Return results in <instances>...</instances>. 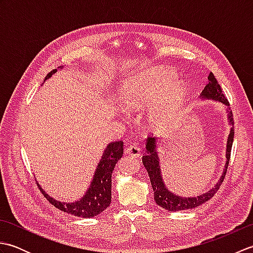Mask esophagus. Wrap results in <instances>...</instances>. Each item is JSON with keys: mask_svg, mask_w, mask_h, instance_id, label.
<instances>
[{"mask_svg": "<svg viewBox=\"0 0 253 253\" xmlns=\"http://www.w3.org/2000/svg\"><path fill=\"white\" fill-rule=\"evenodd\" d=\"M128 155H130L132 158H140L141 157V149L132 144V146L128 147L125 151Z\"/></svg>", "mask_w": 253, "mask_h": 253, "instance_id": "34e87169", "label": "esophagus"}]
</instances>
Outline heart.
<instances>
[{"label": "heart", "instance_id": "1", "mask_svg": "<svg viewBox=\"0 0 253 253\" xmlns=\"http://www.w3.org/2000/svg\"><path fill=\"white\" fill-rule=\"evenodd\" d=\"M177 74L169 68H153L123 84L122 104L127 109H142L151 105L149 123L154 129L164 130L176 121L177 113L187 99L189 88L177 83Z\"/></svg>", "mask_w": 253, "mask_h": 253}]
</instances>
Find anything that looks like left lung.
I'll return each mask as SVG.
<instances>
[{"label":"left lung","mask_w":253,"mask_h":253,"mask_svg":"<svg viewBox=\"0 0 253 253\" xmlns=\"http://www.w3.org/2000/svg\"><path fill=\"white\" fill-rule=\"evenodd\" d=\"M209 84L204 87L202 92L200 94V99L202 100H213L221 102L224 105H226L227 111V120L230 127V131L227 138V144H226V163L224 166V170L222 173L221 178L217 180L212 189H210L206 193H202L200 196L197 197H179L175 195V193L170 192L165 186V182L162 177V170H161V163H160V155L158 151V139L149 137L146 141V154L142 157V163L143 166L147 169V171L150 177V181L154 191V200L157 202L158 206L163 208L168 211H181V210L187 209H193L199 206H201L204 202L209 201L215 192L219 189L221 184L224 180V177L226 175V170L228 168L229 159H230V152H232L233 141H234V118L233 113L229 107V103L227 99L222 91L221 85L218 84L215 76L212 73L209 75Z\"/></svg>","instance_id":"left-lung-1"}]
</instances>
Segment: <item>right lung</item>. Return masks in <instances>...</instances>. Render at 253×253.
Wrapping results in <instances>:
<instances>
[{
    "instance_id": "add662e5",
    "label": "right lung",
    "mask_w": 253,
    "mask_h": 253,
    "mask_svg": "<svg viewBox=\"0 0 253 253\" xmlns=\"http://www.w3.org/2000/svg\"><path fill=\"white\" fill-rule=\"evenodd\" d=\"M57 69H53L46 75L45 80L49 79ZM123 141L111 142L106 146L103 155L94 170L92 181L85 191L84 197L75 202H61L50 197L42 189L39 182H37L39 189L51 204L63 212L75 216L94 217L109 208L112 200V173L116 163L123 157Z\"/></svg>"
}]
</instances>
